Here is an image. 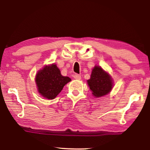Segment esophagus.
Instances as JSON below:
<instances>
[{
    "mask_svg": "<svg viewBox=\"0 0 150 150\" xmlns=\"http://www.w3.org/2000/svg\"><path fill=\"white\" fill-rule=\"evenodd\" d=\"M74 78L75 79L81 80V75H78V74H75V75H74Z\"/></svg>",
    "mask_w": 150,
    "mask_h": 150,
    "instance_id": "obj_1",
    "label": "esophagus"
}]
</instances>
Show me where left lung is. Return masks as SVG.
I'll use <instances>...</instances> for the list:
<instances>
[{
    "mask_svg": "<svg viewBox=\"0 0 150 150\" xmlns=\"http://www.w3.org/2000/svg\"><path fill=\"white\" fill-rule=\"evenodd\" d=\"M87 84L93 95L96 98L108 95L114 86L110 75L98 65H95L92 69L91 78L87 80Z\"/></svg>",
    "mask_w": 150,
    "mask_h": 150,
    "instance_id": "1",
    "label": "left lung"
}]
</instances>
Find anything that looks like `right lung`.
<instances>
[{
	"label": "right lung",
	"instance_id": "1",
	"mask_svg": "<svg viewBox=\"0 0 150 150\" xmlns=\"http://www.w3.org/2000/svg\"><path fill=\"white\" fill-rule=\"evenodd\" d=\"M71 79L61 74L56 64L44 66L36 73L35 78L38 92L47 99H54L62 91L64 86Z\"/></svg>",
	"mask_w": 150,
	"mask_h": 150
}]
</instances>
